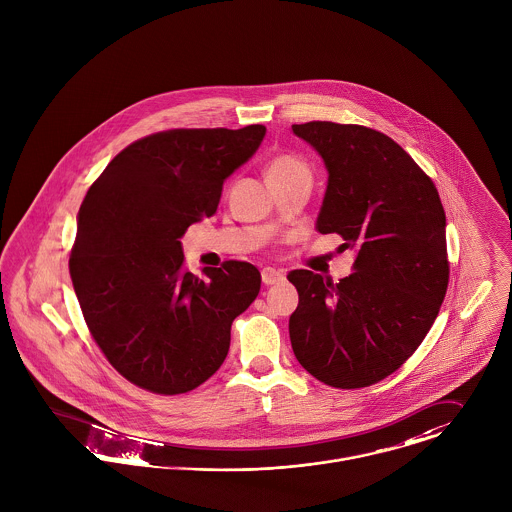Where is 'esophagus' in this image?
<instances>
[{"mask_svg": "<svg viewBox=\"0 0 512 512\" xmlns=\"http://www.w3.org/2000/svg\"><path fill=\"white\" fill-rule=\"evenodd\" d=\"M261 279H263V283L267 284V286L283 283L284 273L283 271L273 269V267H267V269H263V271H261Z\"/></svg>", "mask_w": 512, "mask_h": 512, "instance_id": "34e87169", "label": "esophagus"}]
</instances>
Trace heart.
I'll list each match as a JSON object with an SVG mask.
<instances>
[{
    "label": "heart",
    "mask_w": 512,
    "mask_h": 512,
    "mask_svg": "<svg viewBox=\"0 0 512 512\" xmlns=\"http://www.w3.org/2000/svg\"><path fill=\"white\" fill-rule=\"evenodd\" d=\"M288 172H308L306 165L294 157V155H283V157H277L269 169H267V176L271 174H288Z\"/></svg>",
    "instance_id": "heart-1"
}]
</instances>
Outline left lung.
<instances>
[{
  "label": "left lung",
  "mask_w": 512,
  "mask_h": 512,
  "mask_svg": "<svg viewBox=\"0 0 512 512\" xmlns=\"http://www.w3.org/2000/svg\"><path fill=\"white\" fill-rule=\"evenodd\" d=\"M324 161L316 231L340 233L353 273L296 269L292 351L318 381L361 389L395 373L430 332L448 290L446 214L434 182L391 137L361 125H292Z\"/></svg>",
  "instance_id": "1"
}]
</instances>
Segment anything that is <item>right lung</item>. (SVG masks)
<instances>
[{
  "instance_id": "add662e5",
  "label": "right lung",
  "mask_w": 512,
  "mask_h": 512,
  "mask_svg": "<svg viewBox=\"0 0 512 512\" xmlns=\"http://www.w3.org/2000/svg\"><path fill=\"white\" fill-rule=\"evenodd\" d=\"M267 129H172L125 147L90 186L76 224L70 277L84 320L131 383L180 395L224 363L233 320L257 298L251 263L182 269L180 237L216 214L226 178Z\"/></svg>"
}]
</instances>
